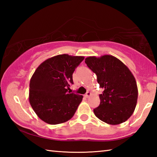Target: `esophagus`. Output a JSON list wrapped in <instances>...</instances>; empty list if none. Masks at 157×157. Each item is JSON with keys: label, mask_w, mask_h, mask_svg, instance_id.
<instances>
[{"label": "esophagus", "mask_w": 157, "mask_h": 157, "mask_svg": "<svg viewBox=\"0 0 157 157\" xmlns=\"http://www.w3.org/2000/svg\"><path fill=\"white\" fill-rule=\"evenodd\" d=\"M90 95H91V93L88 91V92H86V94H85V97H86V98H89V97L90 96Z\"/></svg>", "instance_id": "obj_1"}]
</instances>
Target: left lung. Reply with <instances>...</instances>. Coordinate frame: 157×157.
Listing matches in <instances>:
<instances>
[{"instance_id": "left-lung-1", "label": "left lung", "mask_w": 157, "mask_h": 157, "mask_svg": "<svg viewBox=\"0 0 157 157\" xmlns=\"http://www.w3.org/2000/svg\"><path fill=\"white\" fill-rule=\"evenodd\" d=\"M85 63L97 75L100 88V104L94 109L95 116L109 124L125 122L136 106L138 88L129 69L112 55L89 57Z\"/></svg>"}]
</instances>
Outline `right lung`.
<instances>
[{
  "label": "right lung",
  "instance_id": "1",
  "mask_svg": "<svg viewBox=\"0 0 157 157\" xmlns=\"http://www.w3.org/2000/svg\"><path fill=\"white\" fill-rule=\"evenodd\" d=\"M84 57L59 55L38 66L30 82L29 101L39 118L50 124L72 118L83 96L68 92L73 84V73Z\"/></svg>",
  "mask_w": 157,
  "mask_h": 157
}]
</instances>
